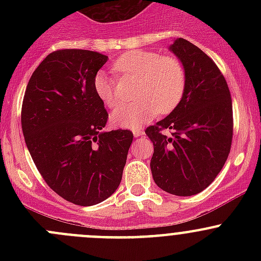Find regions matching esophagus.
Listing matches in <instances>:
<instances>
[{
  "label": "esophagus",
  "instance_id": "obj_1",
  "mask_svg": "<svg viewBox=\"0 0 261 261\" xmlns=\"http://www.w3.org/2000/svg\"><path fill=\"white\" fill-rule=\"evenodd\" d=\"M134 136L135 138H140V136H144V131L143 130H134Z\"/></svg>",
  "mask_w": 261,
  "mask_h": 261
}]
</instances>
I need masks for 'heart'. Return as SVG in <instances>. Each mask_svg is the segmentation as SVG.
<instances>
[{"label":"heart","instance_id":"b5f03b06","mask_svg":"<svg viewBox=\"0 0 261 261\" xmlns=\"http://www.w3.org/2000/svg\"><path fill=\"white\" fill-rule=\"evenodd\" d=\"M112 69L120 80L138 82L134 98L135 103L122 105L111 114V121L120 127H141L158 114L172 112L183 97L186 88V69L179 59L163 57L149 50H133L115 60ZM93 88L107 107L120 102L117 82L103 70L96 73Z\"/></svg>","mask_w":261,"mask_h":261}]
</instances>
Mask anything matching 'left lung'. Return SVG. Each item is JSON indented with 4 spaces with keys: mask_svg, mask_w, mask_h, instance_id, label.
I'll use <instances>...</instances> for the list:
<instances>
[{
    "mask_svg": "<svg viewBox=\"0 0 261 261\" xmlns=\"http://www.w3.org/2000/svg\"><path fill=\"white\" fill-rule=\"evenodd\" d=\"M170 51L186 69V88L178 106L145 130L154 144L150 168L163 191L194 196L215 180L230 154L232 101L222 73L198 46L179 38ZM165 128L172 136L161 133Z\"/></svg>",
    "mask_w": 261,
    "mask_h": 261,
    "instance_id": "obj_1",
    "label": "left lung"
}]
</instances>
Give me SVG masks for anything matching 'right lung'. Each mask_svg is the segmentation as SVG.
Masks as SVG:
<instances>
[{
    "mask_svg": "<svg viewBox=\"0 0 261 261\" xmlns=\"http://www.w3.org/2000/svg\"><path fill=\"white\" fill-rule=\"evenodd\" d=\"M109 57L82 49L50 53L34 70L22 101L21 126L46 184L78 206H93L120 186L130 130L103 131L109 114L93 78Z\"/></svg>",
    "mask_w": 261,
    "mask_h": 261,
    "instance_id": "obj_1",
    "label": "right lung"
}]
</instances>
